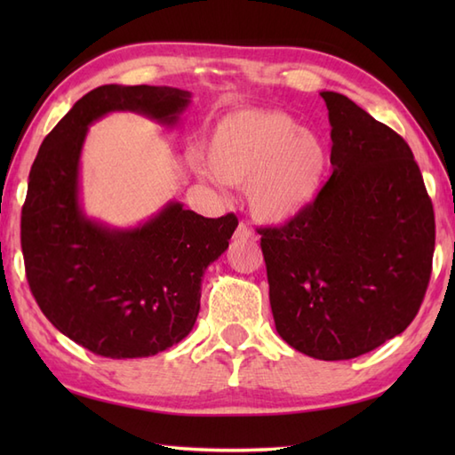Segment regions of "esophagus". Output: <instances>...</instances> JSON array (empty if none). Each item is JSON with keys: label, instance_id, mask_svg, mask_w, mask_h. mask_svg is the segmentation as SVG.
Returning <instances> with one entry per match:
<instances>
[{"label": "esophagus", "instance_id": "obj_1", "mask_svg": "<svg viewBox=\"0 0 455 455\" xmlns=\"http://www.w3.org/2000/svg\"><path fill=\"white\" fill-rule=\"evenodd\" d=\"M235 240H256V235H254V230L246 225V222H240L236 233H235Z\"/></svg>", "mask_w": 455, "mask_h": 455}]
</instances>
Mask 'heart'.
<instances>
[{
  "mask_svg": "<svg viewBox=\"0 0 455 455\" xmlns=\"http://www.w3.org/2000/svg\"><path fill=\"white\" fill-rule=\"evenodd\" d=\"M207 162L220 181L246 186L256 219L285 225L318 197L328 152L316 134L299 129L287 113L240 109L212 127Z\"/></svg>",
  "mask_w": 455,
  "mask_h": 455,
  "instance_id": "heart-1",
  "label": "heart"
}]
</instances>
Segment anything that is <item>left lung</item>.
I'll return each instance as SVG.
<instances>
[{
    "instance_id": "left-lung-1",
    "label": "left lung",
    "mask_w": 455,
    "mask_h": 455,
    "mask_svg": "<svg viewBox=\"0 0 455 455\" xmlns=\"http://www.w3.org/2000/svg\"><path fill=\"white\" fill-rule=\"evenodd\" d=\"M332 176L283 227L259 228L275 331L316 360H352L401 334L432 272V201L409 144L336 92H321Z\"/></svg>"
}]
</instances>
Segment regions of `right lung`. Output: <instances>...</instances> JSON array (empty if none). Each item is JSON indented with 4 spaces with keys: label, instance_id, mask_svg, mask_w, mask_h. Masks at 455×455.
<instances>
[{
    "label": "right lung",
    "instance_id": "obj_1",
    "mask_svg": "<svg viewBox=\"0 0 455 455\" xmlns=\"http://www.w3.org/2000/svg\"><path fill=\"white\" fill-rule=\"evenodd\" d=\"M191 93L166 85H101L46 134L28 173L21 212L27 282L44 316L90 352L127 360L168 350L199 315L201 277L238 227L170 201L142 225L111 228L85 215L80 156L88 127L134 111L173 127Z\"/></svg>",
    "mask_w": 455,
    "mask_h": 455
}]
</instances>
